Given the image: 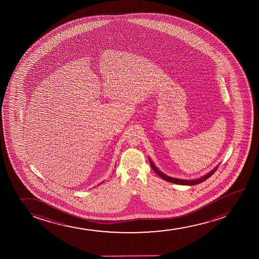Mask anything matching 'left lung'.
<instances>
[{
  "mask_svg": "<svg viewBox=\"0 0 259 259\" xmlns=\"http://www.w3.org/2000/svg\"><path fill=\"white\" fill-rule=\"evenodd\" d=\"M149 162H150V165H151V167L153 168V170L157 174L158 176H161V178L166 181V182H172V183H175V184L188 185V186L199 184V183H201V182H205V180H207L209 177H211V176L213 175L215 171L217 170L218 166H215L213 169L211 170V172H209L208 174H206L205 176H202V177H200V178L195 179V180H182V179L172 178V177H170V176L164 175L163 172H161V171L158 169L157 167L154 165L150 158H149Z\"/></svg>",
  "mask_w": 259,
  "mask_h": 259,
  "instance_id": "1",
  "label": "left lung"
}]
</instances>
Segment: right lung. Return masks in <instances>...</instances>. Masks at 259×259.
<instances>
[{
    "label": "right lung",
    "mask_w": 259,
    "mask_h": 259,
    "mask_svg": "<svg viewBox=\"0 0 259 259\" xmlns=\"http://www.w3.org/2000/svg\"><path fill=\"white\" fill-rule=\"evenodd\" d=\"M100 184H101V183H100Z\"/></svg>",
    "instance_id": "right-lung-1"
}]
</instances>
